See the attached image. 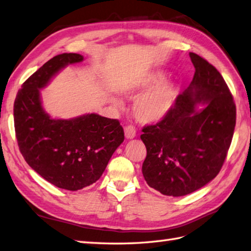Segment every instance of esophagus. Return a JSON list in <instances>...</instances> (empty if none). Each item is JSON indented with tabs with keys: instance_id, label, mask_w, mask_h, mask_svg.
<instances>
[{
	"instance_id": "34e87169",
	"label": "esophagus",
	"mask_w": 251,
	"mask_h": 251,
	"mask_svg": "<svg viewBox=\"0 0 251 251\" xmlns=\"http://www.w3.org/2000/svg\"><path fill=\"white\" fill-rule=\"evenodd\" d=\"M125 135L127 138V140H132V138H134L136 135V131L134 127L132 126H126L125 127Z\"/></svg>"
}]
</instances>
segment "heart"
Listing matches in <instances>:
<instances>
[{
  "label": "heart",
  "instance_id": "1",
  "mask_svg": "<svg viewBox=\"0 0 251 251\" xmlns=\"http://www.w3.org/2000/svg\"><path fill=\"white\" fill-rule=\"evenodd\" d=\"M164 78L163 72H153L127 91L131 96L145 91L135 99L132 108L135 118L142 124L151 125L161 121L174 106L177 96L176 85L171 80H164ZM111 102L115 106L121 105L116 98L111 99Z\"/></svg>",
  "mask_w": 251,
  "mask_h": 251
}]
</instances>
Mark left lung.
Returning <instances> with one entry per match:
<instances>
[{
  "mask_svg": "<svg viewBox=\"0 0 251 251\" xmlns=\"http://www.w3.org/2000/svg\"><path fill=\"white\" fill-rule=\"evenodd\" d=\"M193 79L164 119L143 129L145 180L164 196L183 197L218 175L230 148L236 107L218 71L190 52ZM202 104L201 109L198 105Z\"/></svg>",
  "mask_w": 251,
  "mask_h": 251,
  "instance_id": "left-lung-1",
  "label": "left lung"
}]
</instances>
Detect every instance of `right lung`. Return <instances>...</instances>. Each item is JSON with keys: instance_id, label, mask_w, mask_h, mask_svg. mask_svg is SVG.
I'll list each match as a JSON object with an SVG mask.
<instances>
[{"instance_id": "1", "label": "right lung", "mask_w": 251, "mask_h": 251, "mask_svg": "<svg viewBox=\"0 0 251 251\" xmlns=\"http://www.w3.org/2000/svg\"><path fill=\"white\" fill-rule=\"evenodd\" d=\"M81 61L79 53L50 59L22 83L14 104L16 137L26 163L48 182L70 191L96 182L125 140L116 119L98 114L53 119L44 109L41 89L61 70Z\"/></svg>"}]
</instances>
